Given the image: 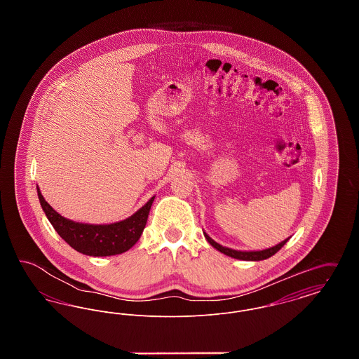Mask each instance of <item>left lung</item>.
<instances>
[{"label": "left lung", "instance_id": "obj_1", "mask_svg": "<svg viewBox=\"0 0 359 359\" xmlns=\"http://www.w3.org/2000/svg\"><path fill=\"white\" fill-rule=\"evenodd\" d=\"M205 237L210 243H211V246H214L217 250H219L221 253L223 255H226V256L233 257V258H237V259H245V261H261V259H266V258H269V257L273 256L276 255L287 242H288V239H285V241H283V242H280L278 245H276L273 248H269V249H265V250H259V252H238V250H233V249H229V248H224L222 245H219V243H217L214 239L210 238L207 234L205 233Z\"/></svg>", "mask_w": 359, "mask_h": 359}]
</instances>
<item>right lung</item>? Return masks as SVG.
Wrapping results in <instances>:
<instances>
[{
    "instance_id": "add662e5",
    "label": "right lung",
    "mask_w": 359,
    "mask_h": 359,
    "mask_svg": "<svg viewBox=\"0 0 359 359\" xmlns=\"http://www.w3.org/2000/svg\"><path fill=\"white\" fill-rule=\"evenodd\" d=\"M40 205L57 234L72 249L86 256L106 257L129 250L141 237L147 224L154 198L142 205L130 218L113 224H86L66 219L46 202L37 188Z\"/></svg>"
}]
</instances>
